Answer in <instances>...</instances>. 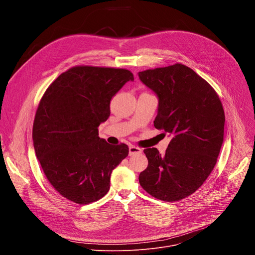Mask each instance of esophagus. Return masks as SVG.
Masks as SVG:
<instances>
[{
    "label": "esophagus",
    "mask_w": 255,
    "mask_h": 255,
    "mask_svg": "<svg viewBox=\"0 0 255 255\" xmlns=\"http://www.w3.org/2000/svg\"><path fill=\"white\" fill-rule=\"evenodd\" d=\"M141 152H142V149L137 146H134V145H131V146L129 147V155H135V154H139Z\"/></svg>",
    "instance_id": "obj_1"
}]
</instances>
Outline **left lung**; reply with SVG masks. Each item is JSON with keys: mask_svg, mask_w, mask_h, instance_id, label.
<instances>
[{"mask_svg": "<svg viewBox=\"0 0 255 255\" xmlns=\"http://www.w3.org/2000/svg\"><path fill=\"white\" fill-rule=\"evenodd\" d=\"M138 76L158 98L154 127L171 136L163 155L154 147L143 150L148 165L139 183L158 200L179 201L195 193L216 165L224 137L223 106L209 83L181 63Z\"/></svg>", "mask_w": 255, "mask_h": 255, "instance_id": "obj_1", "label": "left lung"}]
</instances>
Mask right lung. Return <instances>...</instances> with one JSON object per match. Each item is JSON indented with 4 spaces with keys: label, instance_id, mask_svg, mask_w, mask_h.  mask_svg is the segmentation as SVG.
<instances>
[{
    "label": "right lung",
    "instance_id": "obj_1",
    "mask_svg": "<svg viewBox=\"0 0 255 255\" xmlns=\"http://www.w3.org/2000/svg\"><path fill=\"white\" fill-rule=\"evenodd\" d=\"M133 74L124 68L79 65L47 88L36 111L32 138L51 186L65 199L87 205L110 190L112 170L128 155L98 127L110 116V102Z\"/></svg>",
    "mask_w": 255,
    "mask_h": 255
}]
</instances>
